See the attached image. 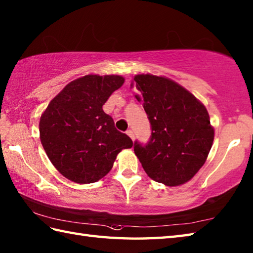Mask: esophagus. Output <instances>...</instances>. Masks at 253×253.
Masks as SVG:
<instances>
[{"label": "esophagus", "instance_id": "obj_1", "mask_svg": "<svg viewBox=\"0 0 253 253\" xmlns=\"http://www.w3.org/2000/svg\"><path fill=\"white\" fill-rule=\"evenodd\" d=\"M126 133L131 138V140H135V135H133V131H132L131 129H128V130L126 131Z\"/></svg>", "mask_w": 253, "mask_h": 253}]
</instances>
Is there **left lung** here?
Wrapping results in <instances>:
<instances>
[{
	"label": "left lung",
	"mask_w": 253,
	"mask_h": 253,
	"mask_svg": "<svg viewBox=\"0 0 253 253\" xmlns=\"http://www.w3.org/2000/svg\"><path fill=\"white\" fill-rule=\"evenodd\" d=\"M133 80L152 130L148 143L133 144L135 154L150 178L169 187L185 184L206 163L213 143L206 106L166 77L141 74Z\"/></svg>",
	"instance_id": "left-lung-1"
}]
</instances>
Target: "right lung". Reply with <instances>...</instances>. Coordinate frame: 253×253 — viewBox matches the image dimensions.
<instances>
[{"instance_id": "obj_1", "label": "right lung", "mask_w": 253, "mask_h": 253, "mask_svg": "<svg viewBox=\"0 0 253 253\" xmlns=\"http://www.w3.org/2000/svg\"><path fill=\"white\" fill-rule=\"evenodd\" d=\"M125 79L118 75H87L73 80L41 115L40 140L51 163L77 184H91L104 177L123 149L132 147L104 113L110 95Z\"/></svg>"}]
</instances>
